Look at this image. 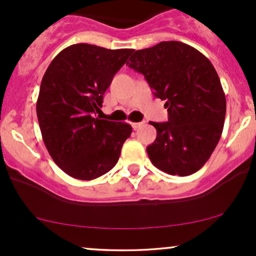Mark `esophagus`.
I'll return each instance as SVG.
<instances>
[{
	"instance_id": "obj_1",
	"label": "esophagus",
	"mask_w": 256,
	"mask_h": 256,
	"mask_svg": "<svg viewBox=\"0 0 256 256\" xmlns=\"http://www.w3.org/2000/svg\"><path fill=\"white\" fill-rule=\"evenodd\" d=\"M142 124L143 122H132V128H134V130H137V128Z\"/></svg>"
}]
</instances>
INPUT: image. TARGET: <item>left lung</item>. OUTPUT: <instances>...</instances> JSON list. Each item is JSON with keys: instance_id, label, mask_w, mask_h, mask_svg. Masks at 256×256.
Returning <instances> with one entry per match:
<instances>
[{"instance_id": "1", "label": "left lung", "mask_w": 256, "mask_h": 256, "mask_svg": "<svg viewBox=\"0 0 256 256\" xmlns=\"http://www.w3.org/2000/svg\"><path fill=\"white\" fill-rule=\"evenodd\" d=\"M131 52L126 64L144 76L168 112L167 122H150L156 128L146 146L152 165L180 177L198 172L224 128L226 98L216 68L198 49L177 40Z\"/></svg>"}]
</instances>
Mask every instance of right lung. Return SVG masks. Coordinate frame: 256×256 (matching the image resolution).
Instances as JSON below:
<instances>
[{
  "label": "right lung",
  "instance_id": "1",
  "mask_svg": "<svg viewBox=\"0 0 256 256\" xmlns=\"http://www.w3.org/2000/svg\"><path fill=\"white\" fill-rule=\"evenodd\" d=\"M132 49L79 43L61 50L44 73L36 110L46 150L64 173L91 180L118 162L128 122L94 118Z\"/></svg>",
  "mask_w": 256,
  "mask_h": 256
}]
</instances>
